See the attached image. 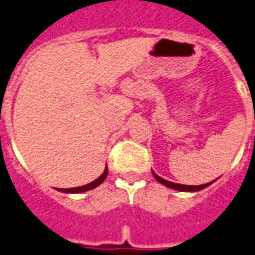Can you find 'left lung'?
Listing matches in <instances>:
<instances>
[{
    "mask_svg": "<svg viewBox=\"0 0 255 255\" xmlns=\"http://www.w3.org/2000/svg\"><path fill=\"white\" fill-rule=\"evenodd\" d=\"M152 174H153V177L156 178L160 184L169 187V188H173V190H177V191H188V193H195V191H200V190L207 188L208 186H211V184L214 183V181H211V183H207V184H201V186H184V184H177V183H171V181H167V180H164V178H162L160 176H157L155 171H152Z\"/></svg>",
    "mask_w": 255,
    "mask_h": 255,
    "instance_id": "8db88e82",
    "label": "left lung"
}]
</instances>
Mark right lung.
Instances as JSON below:
<instances>
[{
	"label": "right lung",
	"mask_w": 255,
	"mask_h": 255,
	"mask_svg": "<svg viewBox=\"0 0 255 255\" xmlns=\"http://www.w3.org/2000/svg\"><path fill=\"white\" fill-rule=\"evenodd\" d=\"M107 173H109V169H107V164H106V169L105 171L102 173V176L99 178H96L95 181H92L89 184H86V186L82 187H75V188H58V191H61V193H69V194H77V193H84V191H89L92 188H96L98 186H100L103 181H105V178L107 177Z\"/></svg>",
	"instance_id": "obj_1"
}]
</instances>
